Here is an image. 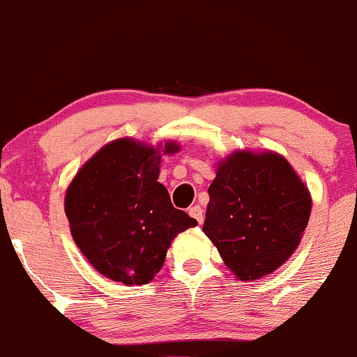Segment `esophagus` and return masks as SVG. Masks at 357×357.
<instances>
[{
  "label": "esophagus",
  "mask_w": 357,
  "mask_h": 357,
  "mask_svg": "<svg viewBox=\"0 0 357 357\" xmlns=\"http://www.w3.org/2000/svg\"><path fill=\"white\" fill-rule=\"evenodd\" d=\"M188 213H190L191 218H195L199 225L203 223V210H202V208H199V206H191L190 211H188Z\"/></svg>",
  "instance_id": "esophagus-1"
}]
</instances>
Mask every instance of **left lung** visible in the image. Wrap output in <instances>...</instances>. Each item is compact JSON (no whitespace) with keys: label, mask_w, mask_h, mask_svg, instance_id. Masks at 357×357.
Wrapping results in <instances>:
<instances>
[{"label":"left lung","mask_w":357,"mask_h":357,"mask_svg":"<svg viewBox=\"0 0 357 357\" xmlns=\"http://www.w3.org/2000/svg\"><path fill=\"white\" fill-rule=\"evenodd\" d=\"M203 231L240 280L284 265L309 223V188L282 154L235 151L216 162Z\"/></svg>","instance_id":"obj_1"}]
</instances>
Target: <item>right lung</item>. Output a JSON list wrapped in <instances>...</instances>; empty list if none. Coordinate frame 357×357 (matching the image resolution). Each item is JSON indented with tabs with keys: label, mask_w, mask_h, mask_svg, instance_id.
I'll return each mask as SVG.
<instances>
[{
	"label": "right lung",
	"mask_w": 357,
	"mask_h": 357,
	"mask_svg": "<svg viewBox=\"0 0 357 357\" xmlns=\"http://www.w3.org/2000/svg\"><path fill=\"white\" fill-rule=\"evenodd\" d=\"M176 141L149 146L121 137L100 147L77 171L65 192V215L82 255L100 275L144 285L162 268L176 235L198 221L171 203L158 181L162 154Z\"/></svg>",
	"instance_id": "add662e5"
}]
</instances>
